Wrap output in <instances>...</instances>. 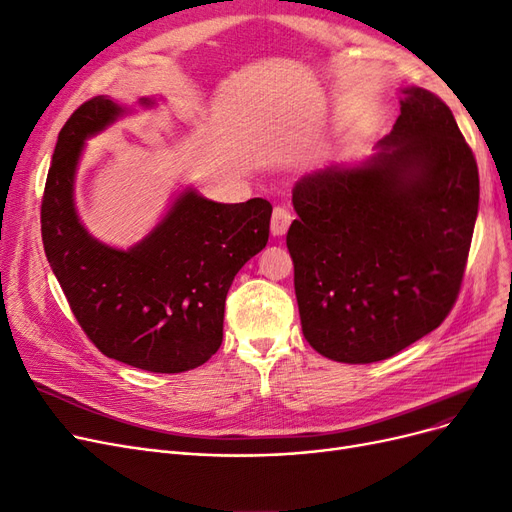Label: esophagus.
Here are the masks:
<instances>
[{
  "mask_svg": "<svg viewBox=\"0 0 512 512\" xmlns=\"http://www.w3.org/2000/svg\"><path fill=\"white\" fill-rule=\"evenodd\" d=\"M292 222V211L288 207H275L273 209V218H271V232L273 237H282L286 235V230Z\"/></svg>",
  "mask_w": 512,
  "mask_h": 512,
  "instance_id": "esophagus-1",
  "label": "esophagus"
}]
</instances>
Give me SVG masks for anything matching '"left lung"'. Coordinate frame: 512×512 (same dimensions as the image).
Segmentation results:
<instances>
[{"label": "left lung", "mask_w": 512, "mask_h": 512, "mask_svg": "<svg viewBox=\"0 0 512 512\" xmlns=\"http://www.w3.org/2000/svg\"><path fill=\"white\" fill-rule=\"evenodd\" d=\"M382 151L292 190L303 335L339 363H376L438 329L459 297L478 213V166L436 94L404 91Z\"/></svg>", "instance_id": "1"}]
</instances>
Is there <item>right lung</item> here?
Instances as JSON below:
<instances>
[{"label":"right lung","mask_w":512,"mask_h":512,"mask_svg":"<svg viewBox=\"0 0 512 512\" xmlns=\"http://www.w3.org/2000/svg\"><path fill=\"white\" fill-rule=\"evenodd\" d=\"M121 113L113 100L96 96L61 128L40 207L44 254L102 354L153 374H179L222 346L228 288L267 245L273 207L265 198L222 205L185 192L132 250L91 239L72 203L74 170L85 138Z\"/></svg>","instance_id":"obj_1"}]
</instances>
